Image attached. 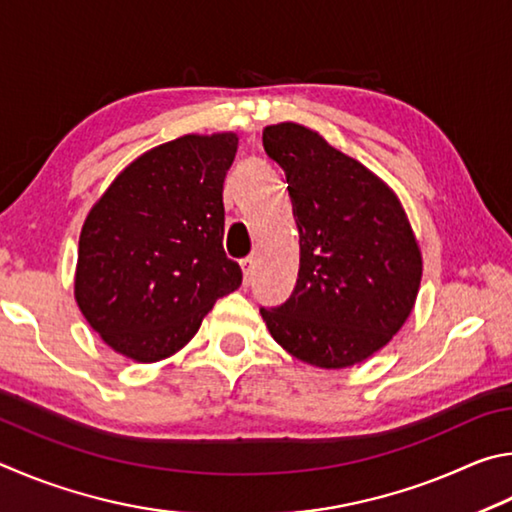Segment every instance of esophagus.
Segmentation results:
<instances>
[{
	"instance_id": "esophagus-1",
	"label": "esophagus",
	"mask_w": 512,
	"mask_h": 512,
	"mask_svg": "<svg viewBox=\"0 0 512 512\" xmlns=\"http://www.w3.org/2000/svg\"><path fill=\"white\" fill-rule=\"evenodd\" d=\"M242 267V276H245V285H249L251 281V274H254V256H247L240 261Z\"/></svg>"
}]
</instances>
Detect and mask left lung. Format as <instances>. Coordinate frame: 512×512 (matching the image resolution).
Here are the masks:
<instances>
[{
	"instance_id": "obj_1",
	"label": "left lung",
	"mask_w": 512,
	"mask_h": 512,
	"mask_svg": "<svg viewBox=\"0 0 512 512\" xmlns=\"http://www.w3.org/2000/svg\"><path fill=\"white\" fill-rule=\"evenodd\" d=\"M288 179L299 229V279L267 330L297 360L346 369L387 346L418 297L423 256L393 188L301 123L263 130Z\"/></svg>"
}]
</instances>
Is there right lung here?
Returning a JSON list of instances; mask_svg holds the SVG:
<instances>
[{"instance_id": "right-lung-1", "label": "right lung", "mask_w": 512, "mask_h": 512, "mask_svg": "<svg viewBox=\"0 0 512 512\" xmlns=\"http://www.w3.org/2000/svg\"><path fill=\"white\" fill-rule=\"evenodd\" d=\"M238 134H184L125 166L87 213L74 297L103 342L159 362L191 342L206 312L240 288L224 254L222 184Z\"/></svg>"}]
</instances>
